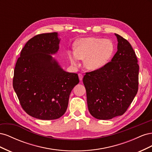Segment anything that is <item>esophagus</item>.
<instances>
[{
  "label": "esophagus",
  "mask_w": 152,
  "mask_h": 152,
  "mask_svg": "<svg viewBox=\"0 0 152 152\" xmlns=\"http://www.w3.org/2000/svg\"><path fill=\"white\" fill-rule=\"evenodd\" d=\"M79 80H80V81L82 80V79H83V75L80 74V73H79Z\"/></svg>",
  "instance_id": "1"
}]
</instances>
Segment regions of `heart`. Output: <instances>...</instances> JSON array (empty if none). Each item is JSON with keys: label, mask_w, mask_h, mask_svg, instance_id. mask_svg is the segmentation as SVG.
<instances>
[{"label": "heart", "mask_w": 152, "mask_h": 152, "mask_svg": "<svg viewBox=\"0 0 152 152\" xmlns=\"http://www.w3.org/2000/svg\"><path fill=\"white\" fill-rule=\"evenodd\" d=\"M114 52V44L110 40L87 37L78 40L75 44V52L70 54L73 65H77L78 59L84 60V65L91 70L103 66L111 58Z\"/></svg>", "instance_id": "b5f03b06"}]
</instances>
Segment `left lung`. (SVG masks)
<instances>
[{
  "label": "left lung",
  "instance_id": "1",
  "mask_svg": "<svg viewBox=\"0 0 152 152\" xmlns=\"http://www.w3.org/2000/svg\"><path fill=\"white\" fill-rule=\"evenodd\" d=\"M115 35L118 50L111 61L83 78L89 111L99 120L122 115L138 91L140 67L134 50L126 39Z\"/></svg>",
  "mask_w": 152,
  "mask_h": 152
}]
</instances>
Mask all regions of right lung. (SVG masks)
I'll use <instances>...</instances> for the list:
<instances>
[{
    "label": "right lung",
    "instance_id": "add662e5",
    "mask_svg": "<svg viewBox=\"0 0 152 152\" xmlns=\"http://www.w3.org/2000/svg\"><path fill=\"white\" fill-rule=\"evenodd\" d=\"M59 43L56 32L34 36L22 49L14 70L12 86L22 108L41 120L61 117L79 82L77 73L62 70L50 55L58 51Z\"/></svg>",
    "mask_w": 152,
    "mask_h": 152
}]
</instances>
